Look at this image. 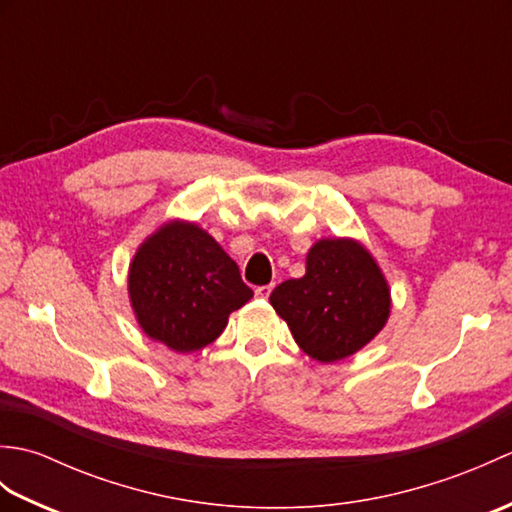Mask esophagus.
Here are the masks:
<instances>
[{
    "label": "esophagus",
    "instance_id": "obj_1",
    "mask_svg": "<svg viewBox=\"0 0 512 512\" xmlns=\"http://www.w3.org/2000/svg\"><path fill=\"white\" fill-rule=\"evenodd\" d=\"M273 288H275V284L257 286V288H255V295H257L259 299H268V297H270V292H273Z\"/></svg>",
    "mask_w": 512,
    "mask_h": 512
}]
</instances>
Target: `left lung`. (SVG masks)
I'll use <instances>...</instances> for the list:
<instances>
[{
  "label": "left lung",
  "instance_id": "obj_1",
  "mask_svg": "<svg viewBox=\"0 0 512 512\" xmlns=\"http://www.w3.org/2000/svg\"><path fill=\"white\" fill-rule=\"evenodd\" d=\"M270 303L314 361L334 363L361 350L385 328L391 295L383 270L356 239H319L306 275L279 284Z\"/></svg>",
  "mask_w": 512,
  "mask_h": 512
}]
</instances>
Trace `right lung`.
<instances>
[{"instance_id": "right-lung-1", "label": "right lung", "mask_w": 512, "mask_h": 512, "mask_svg": "<svg viewBox=\"0 0 512 512\" xmlns=\"http://www.w3.org/2000/svg\"><path fill=\"white\" fill-rule=\"evenodd\" d=\"M127 288L143 332L182 354L213 343L228 314L253 297L222 246L182 220L162 224L140 244Z\"/></svg>"}]
</instances>
